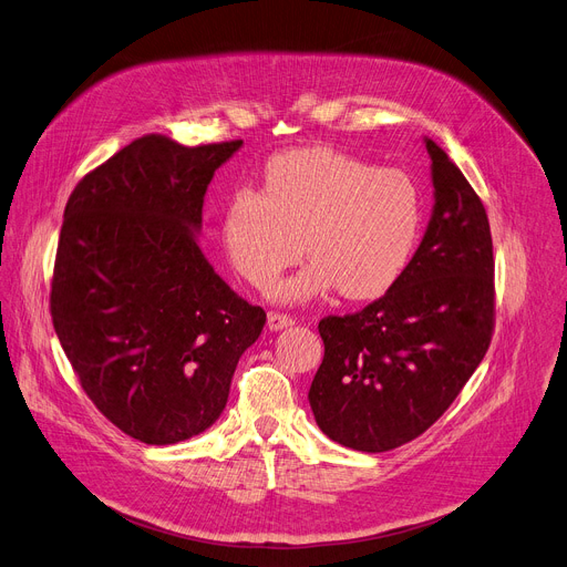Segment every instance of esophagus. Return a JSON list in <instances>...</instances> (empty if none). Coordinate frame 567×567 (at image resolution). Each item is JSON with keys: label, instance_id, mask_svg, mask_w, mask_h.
<instances>
[{"label": "esophagus", "instance_id": "obj_1", "mask_svg": "<svg viewBox=\"0 0 567 567\" xmlns=\"http://www.w3.org/2000/svg\"><path fill=\"white\" fill-rule=\"evenodd\" d=\"M267 326H269V330H285V328L293 326V319L287 315H280V312H269Z\"/></svg>", "mask_w": 567, "mask_h": 567}]
</instances>
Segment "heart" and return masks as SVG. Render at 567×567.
Wrapping results in <instances>:
<instances>
[{"instance_id":"b5f03b06","label":"heart","mask_w":567,"mask_h":567,"mask_svg":"<svg viewBox=\"0 0 567 567\" xmlns=\"http://www.w3.org/2000/svg\"><path fill=\"white\" fill-rule=\"evenodd\" d=\"M422 230V198L399 168H373L334 147H296L271 157L259 192L239 188L225 205L220 239L235 271L267 291L306 252L308 267L274 289L306 303L339 289L383 296L405 271Z\"/></svg>"}]
</instances>
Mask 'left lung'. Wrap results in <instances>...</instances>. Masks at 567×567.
Returning a JSON list of instances; mask_svg holds the SVG:
<instances>
[{"mask_svg":"<svg viewBox=\"0 0 567 567\" xmlns=\"http://www.w3.org/2000/svg\"><path fill=\"white\" fill-rule=\"evenodd\" d=\"M431 157L433 212L401 278L364 310L319 321L323 360L310 388L319 429L367 454L396 449L454 403L481 364L495 317L485 207L444 150Z\"/></svg>","mask_w":567,"mask_h":567,"instance_id":"8db88e82","label":"left lung"}]
</instances>
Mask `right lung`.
<instances>
[{"instance_id":"1","label":"right lung","mask_w":567,"mask_h":567,"mask_svg":"<svg viewBox=\"0 0 567 567\" xmlns=\"http://www.w3.org/2000/svg\"><path fill=\"white\" fill-rule=\"evenodd\" d=\"M241 145L147 134L91 171L65 205L54 330L89 399L145 444L207 431L267 323L198 246L207 186Z\"/></svg>"}]
</instances>
